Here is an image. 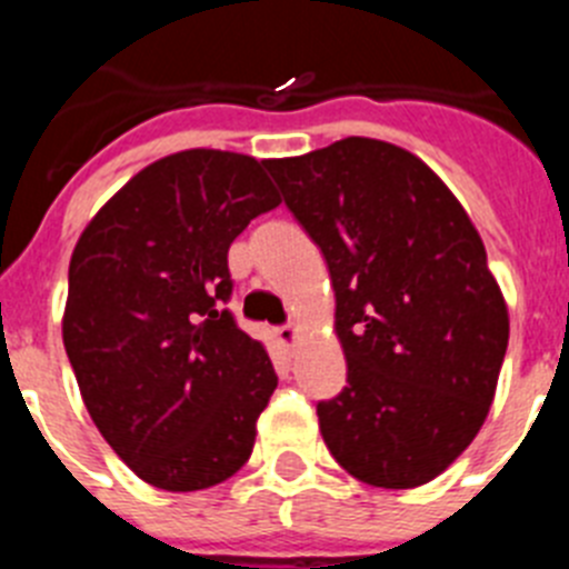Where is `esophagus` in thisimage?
<instances>
[{
    "mask_svg": "<svg viewBox=\"0 0 569 569\" xmlns=\"http://www.w3.org/2000/svg\"><path fill=\"white\" fill-rule=\"evenodd\" d=\"M296 333H299L296 325H281V328H276V339H279L281 347H293Z\"/></svg>",
    "mask_w": 569,
    "mask_h": 569,
    "instance_id": "34e87169",
    "label": "esophagus"
}]
</instances>
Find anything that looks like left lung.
<instances>
[{"label":"left lung","mask_w":569,"mask_h":569,"mask_svg":"<svg viewBox=\"0 0 569 569\" xmlns=\"http://www.w3.org/2000/svg\"><path fill=\"white\" fill-rule=\"evenodd\" d=\"M264 168L336 290L347 387L316 405L325 445L365 485H427L481 430L507 353L481 236L433 170L379 139Z\"/></svg>","instance_id":"left-lung-1"}]
</instances>
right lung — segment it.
I'll return each instance as SVG.
<instances>
[{"label":"right lung","mask_w":569,"mask_h":569,"mask_svg":"<svg viewBox=\"0 0 569 569\" xmlns=\"http://www.w3.org/2000/svg\"><path fill=\"white\" fill-rule=\"evenodd\" d=\"M279 202L253 156L182 150L139 170L70 256L62 339L84 407L159 490L222 485L253 453L279 376L224 308L228 250Z\"/></svg>","instance_id":"1"}]
</instances>
